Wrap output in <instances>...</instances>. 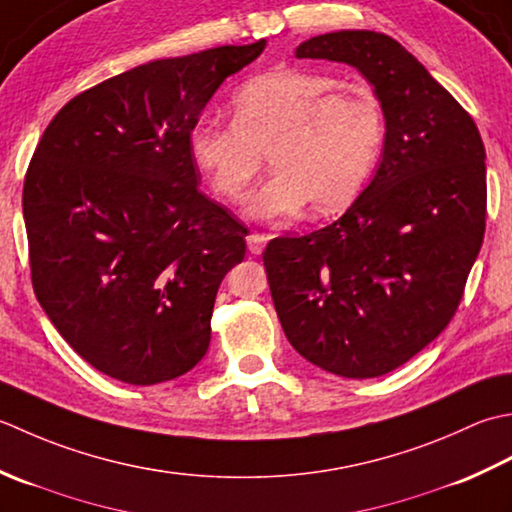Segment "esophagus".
<instances>
[{"label": "esophagus", "instance_id": "esophagus-1", "mask_svg": "<svg viewBox=\"0 0 512 512\" xmlns=\"http://www.w3.org/2000/svg\"><path fill=\"white\" fill-rule=\"evenodd\" d=\"M267 241H269V236L267 234H260V232H252L247 236V249L252 254H260L265 249V245H267Z\"/></svg>", "mask_w": 512, "mask_h": 512}]
</instances>
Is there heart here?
I'll return each instance as SVG.
<instances>
[{
  "label": "heart",
  "mask_w": 512,
  "mask_h": 512,
  "mask_svg": "<svg viewBox=\"0 0 512 512\" xmlns=\"http://www.w3.org/2000/svg\"><path fill=\"white\" fill-rule=\"evenodd\" d=\"M234 121L203 117L190 152L214 190L241 201L267 159L274 174L249 201V216L274 221L311 203L314 214L347 207L380 159L384 112L364 83L327 72L276 68L245 81L232 97Z\"/></svg>",
  "instance_id": "b5f03b06"
}]
</instances>
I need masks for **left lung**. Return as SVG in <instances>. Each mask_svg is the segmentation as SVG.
Wrapping results in <instances>:
<instances>
[{"instance_id":"obj_1","label":"left lung","mask_w":512,"mask_h":512,"mask_svg":"<svg viewBox=\"0 0 512 512\" xmlns=\"http://www.w3.org/2000/svg\"><path fill=\"white\" fill-rule=\"evenodd\" d=\"M298 59L356 68L384 112L371 183L338 221L269 241L263 260L287 340L342 378H378L433 342L462 300L486 225L475 121L393 37L338 30Z\"/></svg>"}]
</instances>
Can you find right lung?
<instances>
[{
  "instance_id": "obj_1",
  "label": "right lung",
  "mask_w": 512,
  "mask_h": 512,
  "mask_svg": "<svg viewBox=\"0 0 512 512\" xmlns=\"http://www.w3.org/2000/svg\"><path fill=\"white\" fill-rule=\"evenodd\" d=\"M154 59L81 92L41 137L24 181L39 305L79 356L137 387L194 369L247 229L207 198L190 132L221 83L265 50Z\"/></svg>"
}]
</instances>
